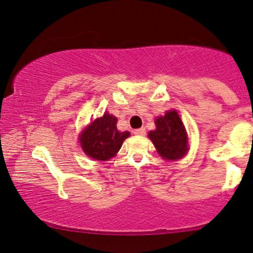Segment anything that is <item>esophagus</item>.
<instances>
[{
	"label": "esophagus",
	"instance_id": "1",
	"mask_svg": "<svg viewBox=\"0 0 253 253\" xmlns=\"http://www.w3.org/2000/svg\"><path fill=\"white\" fill-rule=\"evenodd\" d=\"M145 129L144 127H139V129H136L135 131H133V133H135V135H138V136H144L145 135Z\"/></svg>",
	"mask_w": 253,
	"mask_h": 253
}]
</instances>
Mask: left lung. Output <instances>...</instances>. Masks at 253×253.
Segmentation results:
<instances>
[{"mask_svg":"<svg viewBox=\"0 0 253 253\" xmlns=\"http://www.w3.org/2000/svg\"><path fill=\"white\" fill-rule=\"evenodd\" d=\"M156 130L149 132L158 154L164 160H178L188 150V135L177 111H168L156 120Z\"/></svg>","mask_w":253,"mask_h":253,"instance_id":"left-lung-1","label":"left lung"}]
</instances>
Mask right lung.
Returning <instances> with one entry per match:
<instances>
[{
    "instance_id": "add662e5",
    "label": "right lung",
    "mask_w": 253,
    "mask_h": 253,
    "mask_svg": "<svg viewBox=\"0 0 253 253\" xmlns=\"http://www.w3.org/2000/svg\"><path fill=\"white\" fill-rule=\"evenodd\" d=\"M130 133L117 130V118L105 112L81 133V145L89 157L96 161H108L117 154L124 139Z\"/></svg>"
}]
</instances>
